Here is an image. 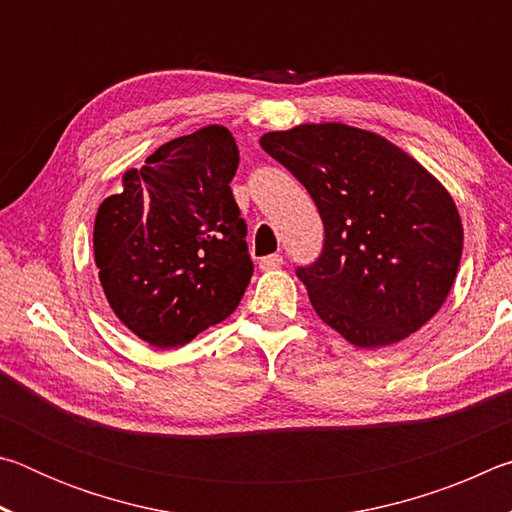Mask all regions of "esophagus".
Wrapping results in <instances>:
<instances>
[{"label": "esophagus", "instance_id": "34e87169", "mask_svg": "<svg viewBox=\"0 0 512 512\" xmlns=\"http://www.w3.org/2000/svg\"><path fill=\"white\" fill-rule=\"evenodd\" d=\"M282 262V255H266L259 259V268H262V271H273V268H280Z\"/></svg>", "mask_w": 512, "mask_h": 512}]
</instances>
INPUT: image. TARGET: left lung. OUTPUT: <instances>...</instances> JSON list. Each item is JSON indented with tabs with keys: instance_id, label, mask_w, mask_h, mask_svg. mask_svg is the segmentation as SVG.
Instances as JSON below:
<instances>
[{
	"instance_id": "8db88e82",
	"label": "left lung",
	"mask_w": 512,
	"mask_h": 512,
	"mask_svg": "<svg viewBox=\"0 0 512 512\" xmlns=\"http://www.w3.org/2000/svg\"><path fill=\"white\" fill-rule=\"evenodd\" d=\"M259 144L307 187L323 219V255L298 268L318 318L357 348L427 325L463 253L445 185L386 137L341 121L271 131Z\"/></svg>"
}]
</instances>
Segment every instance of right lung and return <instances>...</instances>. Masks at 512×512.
Wrapping results in <instances>:
<instances>
[{
  "mask_svg": "<svg viewBox=\"0 0 512 512\" xmlns=\"http://www.w3.org/2000/svg\"><path fill=\"white\" fill-rule=\"evenodd\" d=\"M239 149L210 124L155 149L99 205L94 264L110 309L155 348L185 345L237 309L253 275L230 183Z\"/></svg>",
  "mask_w": 512,
  "mask_h": 512,
  "instance_id": "add662e5",
  "label": "right lung"
}]
</instances>
